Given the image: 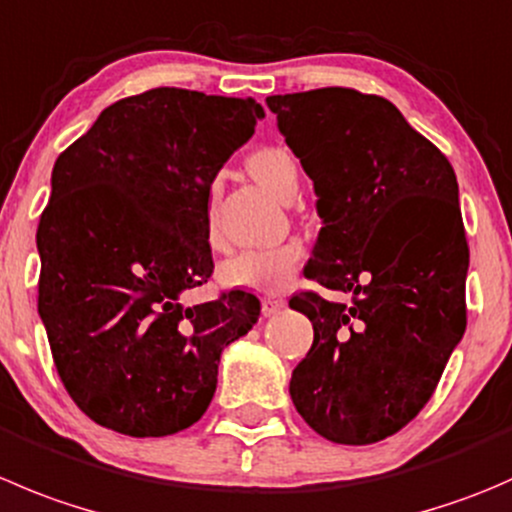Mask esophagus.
Instances as JSON below:
<instances>
[{"instance_id":"esophagus-1","label":"esophagus","mask_w":512,"mask_h":512,"mask_svg":"<svg viewBox=\"0 0 512 512\" xmlns=\"http://www.w3.org/2000/svg\"><path fill=\"white\" fill-rule=\"evenodd\" d=\"M282 307H285V300H282V297H277V295L262 297V315H265V317L277 315Z\"/></svg>"}]
</instances>
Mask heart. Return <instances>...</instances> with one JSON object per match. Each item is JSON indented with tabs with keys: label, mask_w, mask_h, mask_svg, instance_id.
<instances>
[{
	"label": "heart",
	"mask_w": 512,
	"mask_h": 512,
	"mask_svg": "<svg viewBox=\"0 0 512 512\" xmlns=\"http://www.w3.org/2000/svg\"><path fill=\"white\" fill-rule=\"evenodd\" d=\"M250 175L280 200H292L297 192V165L292 155L282 147H257L247 155ZM212 227V212H207V235ZM302 250L300 242H280L272 247H250L237 255L227 257L220 265V282L227 290H252V292H280L295 277L300 267Z\"/></svg>",
	"instance_id": "1"
}]
</instances>
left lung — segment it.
Masks as SVG:
<instances>
[{
    "label": "left lung",
    "mask_w": 512,
    "mask_h": 512,
    "mask_svg": "<svg viewBox=\"0 0 512 512\" xmlns=\"http://www.w3.org/2000/svg\"><path fill=\"white\" fill-rule=\"evenodd\" d=\"M267 107L315 185L322 230L300 292L315 340L292 370L297 413L322 438L370 445L433 398L468 322L470 250L448 157L393 102L347 87L275 94Z\"/></svg>",
    "instance_id": "8db88e82"
}]
</instances>
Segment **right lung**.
<instances>
[{
  "label": "right lung",
  "mask_w": 512,
  "mask_h": 512,
  "mask_svg": "<svg viewBox=\"0 0 512 512\" xmlns=\"http://www.w3.org/2000/svg\"><path fill=\"white\" fill-rule=\"evenodd\" d=\"M260 117L250 97L157 87L109 104L54 162L39 317L69 398L102 428H190L215 395L222 350L260 317L247 292L180 300L215 270L210 187Z\"/></svg>",
  "instance_id": "1"
}]
</instances>
